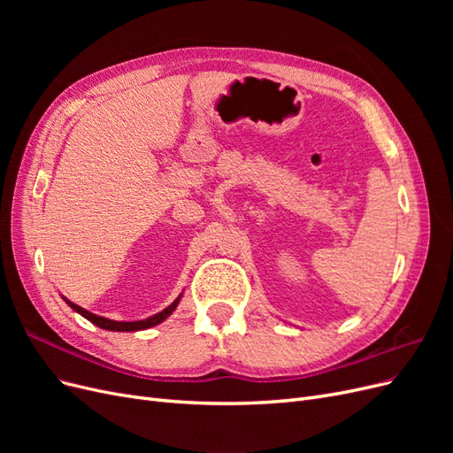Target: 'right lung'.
Returning <instances> with one entry per match:
<instances>
[{"instance_id": "add662e5", "label": "right lung", "mask_w": 453, "mask_h": 453, "mask_svg": "<svg viewBox=\"0 0 453 453\" xmlns=\"http://www.w3.org/2000/svg\"><path fill=\"white\" fill-rule=\"evenodd\" d=\"M181 296H183V293H181L180 296H177L168 308H164L162 311H158V313H155V315H150V318H147V319H140V321H113V319H107V318H102V315H96V313H92V311H88V310H85V308H81V306L73 304L72 300H67L65 296H62V298L65 300V304H67V306L73 308L77 313L83 315L85 319H88V321H90V323H94L96 326L105 328V331L135 333V331H143V328L155 326V325L162 323L164 319H168L170 315L173 313V310H175L177 306H180V300H181Z\"/></svg>"}]
</instances>
